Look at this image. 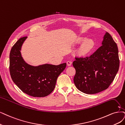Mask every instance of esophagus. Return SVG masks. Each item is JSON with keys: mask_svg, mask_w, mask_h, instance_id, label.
I'll return each mask as SVG.
<instances>
[{"mask_svg": "<svg viewBox=\"0 0 125 125\" xmlns=\"http://www.w3.org/2000/svg\"><path fill=\"white\" fill-rule=\"evenodd\" d=\"M66 64H67V66H71L72 64V62L71 61H67V62H66Z\"/></svg>", "mask_w": 125, "mask_h": 125, "instance_id": "34e87169", "label": "esophagus"}]
</instances>
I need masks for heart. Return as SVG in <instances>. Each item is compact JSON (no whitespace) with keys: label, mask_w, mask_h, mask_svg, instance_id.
I'll use <instances>...</instances> for the list:
<instances>
[{"label":"heart","mask_w":125,"mask_h":125,"mask_svg":"<svg viewBox=\"0 0 125 125\" xmlns=\"http://www.w3.org/2000/svg\"><path fill=\"white\" fill-rule=\"evenodd\" d=\"M76 42L78 44L83 42L78 50V54L82 57L89 55L95 47V42L91 39H86L84 36L78 37Z\"/></svg>","instance_id":"1"}]
</instances>
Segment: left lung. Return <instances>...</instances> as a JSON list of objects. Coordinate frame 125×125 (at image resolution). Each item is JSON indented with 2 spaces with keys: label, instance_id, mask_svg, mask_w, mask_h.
<instances>
[{
  "label": "left lung",
  "instance_id": "8db88e82",
  "mask_svg": "<svg viewBox=\"0 0 125 125\" xmlns=\"http://www.w3.org/2000/svg\"><path fill=\"white\" fill-rule=\"evenodd\" d=\"M102 46L90 57H76L73 82L83 93L94 94L107 89L118 71V50L112 36L106 32Z\"/></svg>",
  "mask_w": 125,
  "mask_h": 125
}]
</instances>
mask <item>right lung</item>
<instances>
[{
	"mask_svg": "<svg viewBox=\"0 0 125 125\" xmlns=\"http://www.w3.org/2000/svg\"><path fill=\"white\" fill-rule=\"evenodd\" d=\"M27 38H21L11 48L9 66L11 77L24 93L35 97H43L53 91L57 78L65 70L66 63L58 65L45 64L38 66L29 65L21 53L22 45Z\"/></svg>",
	"mask_w": 125,
	"mask_h": 125,
	"instance_id": "right-lung-1",
	"label": "right lung"
}]
</instances>
